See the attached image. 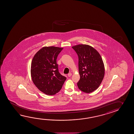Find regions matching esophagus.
Instances as JSON below:
<instances>
[{"label":"esophagus","instance_id":"1","mask_svg":"<svg viewBox=\"0 0 134 134\" xmlns=\"http://www.w3.org/2000/svg\"><path fill=\"white\" fill-rule=\"evenodd\" d=\"M72 75V74L71 73H69L68 75V77H70V76H71V75Z\"/></svg>","mask_w":134,"mask_h":134}]
</instances>
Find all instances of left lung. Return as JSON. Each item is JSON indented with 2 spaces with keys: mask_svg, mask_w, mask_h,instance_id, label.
<instances>
[{
  "mask_svg": "<svg viewBox=\"0 0 134 134\" xmlns=\"http://www.w3.org/2000/svg\"><path fill=\"white\" fill-rule=\"evenodd\" d=\"M78 56L80 79L77 86L85 93H91L99 86L104 78V66L102 58L97 50L87 44L72 47Z\"/></svg>",
  "mask_w": 134,
  "mask_h": 134,
  "instance_id": "left-lung-1",
  "label": "left lung"
}]
</instances>
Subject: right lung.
Returning a JSON list of instances; mask_svg holds the SVG:
<instances>
[{
	"label": "right lung",
	"mask_w": 134,
	"mask_h": 134,
	"mask_svg": "<svg viewBox=\"0 0 134 134\" xmlns=\"http://www.w3.org/2000/svg\"><path fill=\"white\" fill-rule=\"evenodd\" d=\"M63 48L43 47L34 55L31 65L32 81L39 90L53 95L62 88L66 79L59 73L57 57Z\"/></svg>",
	"instance_id": "right-lung-1"
}]
</instances>
